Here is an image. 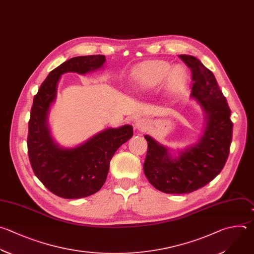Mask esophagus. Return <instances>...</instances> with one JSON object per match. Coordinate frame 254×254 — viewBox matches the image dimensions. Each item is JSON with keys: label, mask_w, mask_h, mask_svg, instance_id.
Wrapping results in <instances>:
<instances>
[{"label": "esophagus", "mask_w": 254, "mask_h": 254, "mask_svg": "<svg viewBox=\"0 0 254 254\" xmlns=\"http://www.w3.org/2000/svg\"><path fill=\"white\" fill-rule=\"evenodd\" d=\"M147 127H148V124H147V121L144 120V119H139L135 122V127L138 129V130H146L147 129Z\"/></svg>", "instance_id": "esophagus-1"}]
</instances>
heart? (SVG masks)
Masks as SVG:
<instances>
[{"label":"heart","mask_w":254,"mask_h":254,"mask_svg":"<svg viewBox=\"0 0 254 254\" xmlns=\"http://www.w3.org/2000/svg\"><path fill=\"white\" fill-rule=\"evenodd\" d=\"M171 70V65L162 61H149L141 64L135 71L134 81L140 89H150L161 83L168 75L173 86H178L183 80V71L181 67H175ZM170 74L168 75V73Z\"/></svg>","instance_id":"b5f03b06"}]
</instances>
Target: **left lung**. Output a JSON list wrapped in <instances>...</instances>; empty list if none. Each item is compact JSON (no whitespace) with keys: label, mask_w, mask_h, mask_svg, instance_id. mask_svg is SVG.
I'll use <instances>...</instances> for the list:
<instances>
[{"label":"left lung","mask_w":254,"mask_h":254,"mask_svg":"<svg viewBox=\"0 0 254 254\" xmlns=\"http://www.w3.org/2000/svg\"><path fill=\"white\" fill-rule=\"evenodd\" d=\"M180 58L191 70V97L207 115L206 129L195 145L172 158L167 148L144 135L147 151L143 172L149 183L165 193H190L209 184L221 171L230 151L233 123L226 98L210 69L195 57Z\"/></svg>","instance_id":"8db88e82"}]
</instances>
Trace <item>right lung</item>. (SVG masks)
Returning <instances> with one entry per match:
<instances>
[{"mask_svg":"<svg viewBox=\"0 0 254 254\" xmlns=\"http://www.w3.org/2000/svg\"><path fill=\"white\" fill-rule=\"evenodd\" d=\"M104 55L72 58L53 69L34 98L28 131V155L35 176L54 194L67 199L90 196L104 186L118 148L133 134L130 126L106 129L83 144L58 147L47 126V115L60 76L67 71L86 73L102 67Z\"/></svg>","mask_w":254,"mask_h":254,"instance_id":"obj_1","label":"right lung"}]
</instances>
